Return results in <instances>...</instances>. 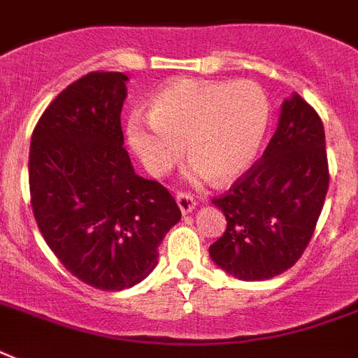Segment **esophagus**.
Masks as SVG:
<instances>
[{"mask_svg": "<svg viewBox=\"0 0 358 358\" xmlns=\"http://www.w3.org/2000/svg\"><path fill=\"white\" fill-rule=\"evenodd\" d=\"M176 202H178L180 212L184 213V215H187V213L193 212L196 206L195 199H193L191 195H187V193H176Z\"/></svg>", "mask_w": 358, "mask_h": 358, "instance_id": "34e87169", "label": "esophagus"}]
</instances>
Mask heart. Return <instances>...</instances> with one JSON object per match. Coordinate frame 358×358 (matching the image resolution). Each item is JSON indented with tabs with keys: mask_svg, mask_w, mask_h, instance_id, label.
Masks as SVG:
<instances>
[{
	"mask_svg": "<svg viewBox=\"0 0 358 358\" xmlns=\"http://www.w3.org/2000/svg\"><path fill=\"white\" fill-rule=\"evenodd\" d=\"M269 115L266 94L250 81L178 80L154 96L148 119L128 120L126 137L154 176L167 174L187 143L193 178L230 182L256 162Z\"/></svg>",
	"mask_w": 358,
	"mask_h": 358,
	"instance_id": "1",
	"label": "heart"
}]
</instances>
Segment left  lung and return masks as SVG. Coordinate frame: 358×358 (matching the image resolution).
Masks as SVG:
<instances>
[{
	"mask_svg": "<svg viewBox=\"0 0 358 358\" xmlns=\"http://www.w3.org/2000/svg\"><path fill=\"white\" fill-rule=\"evenodd\" d=\"M329 189L320 115L294 92L264 156L213 204L227 219L210 256L239 280H267L299 260Z\"/></svg>",
	"mask_w": 358,
	"mask_h": 358,
	"instance_id": "left-lung-1",
	"label": "left lung"
}]
</instances>
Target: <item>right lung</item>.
Wrapping results in <instances>:
<instances>
[{"label": "right lung", "instance_id": "right-lung-1", "mask_svg": "<svg viewBox=\"0 0 358 358\" xmlns=\"http://www.w3.org/2000/svg\"><path fill=\"white\" fill-rule=\"evenodd\" d=\"M122 72H91L36 122L29 148L33 215L57 260L81 282L131 288L157 264L182 213L156 180L135 174L124 148Z\"/></svg>", "mask_w": 358, "mask_h": 358}]
</instances>
